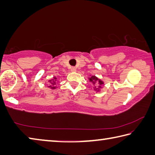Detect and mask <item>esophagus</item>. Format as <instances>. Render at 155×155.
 Segmentation results:
<instances>
[{
    "label": "esophagus",
    "mask_w": 155,
    "mask_h": 155,
    "mask_svg": "<svg viewBox=\"0 0 155 155\" xmlns=\"http://www.w3.org/2000/svg\"><path fill=\"white\" fill-rule=\"evenodd\" d=\"M76 70H77V69H76V68H74V67H72L71 68V71L72 72H75Z\"/></svg>",
    "instance_id": "34e87169"
}]
</instances>
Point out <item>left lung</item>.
I'll return each mask as SVG.
<instances>
[{
	"instance_id": "8db88e82",
	"label": "left lung",
	"mask_w": 155,
	"mask_h": 155,
	"mask_svg": "<svg viewBox=\"0 0 155 155\" xmlns=\"http://www.w3.org/2000/svg\"><path fill=\"white\" fill-rule=\"evenodd\" d=\"M89 80H90V82L93 83L94 85H95L96 82H97V85H96V87H94V90H96L97 91H100V89L102 87V85L104 84V82L103 81H101V79H99L98 78H97L96 76H91L90 78H89Z\"/></svg>"
}]
</instances>
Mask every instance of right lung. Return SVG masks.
<instances>
[{
	"mask_svg": "<svg viewBox=\"0 0 155 155\" xmlns=\"http://www.w3.org/2000/svg\"><path fill=\"white\" fill-rule=\"evenodd\" d=\"M49 82V86L48 87L51 88L52 90H54V89H56V85H57V78L55 77H54L53 78L48 81Z\"/></svg>",
	"mask_w": 155,
	"mask_h": 155,
	"instance_id": "add662e5",
	"label": "right lung"
}]
</instances>
